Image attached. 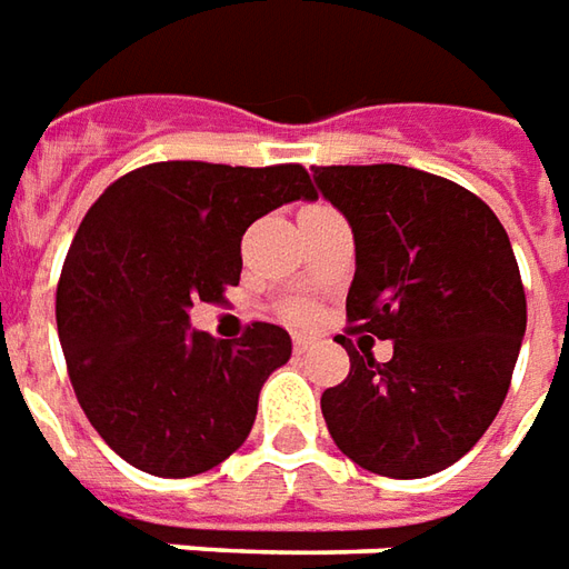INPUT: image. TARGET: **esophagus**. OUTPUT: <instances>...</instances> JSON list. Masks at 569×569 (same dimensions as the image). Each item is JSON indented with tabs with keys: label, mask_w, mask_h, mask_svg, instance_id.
<instances>
[{
	"label": "esophagus",
	"mask_w": 569,
	"mask_h": 569,
	"mask_svg": "<svg viewBox=\"0 0 569 569\" xmlns=\"http://www.w3.org/2000/svg\"><path fill=\"white\" fill-rule=\"evenodd\" d=\"M309 346H312V337H306V333H293V352H300V356H303Z\"/></svg>",
	"instance_id": "34e87169"
}]
</instances>
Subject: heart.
<instances>
[{"label":"heart","mask_w":569,"mask_h":569,"mask_svg":"<svg viewBox=\"0 0 569 569\" xmlns=\"http://www.w3.org/2000/svg\"><path fill=\"white\" fill-rule=\"evenodd\" d=\"M293 318H300V321H303V318H309V309H293Z\"/></svg>","instance_id":"b5f03b06"}]
</instances>
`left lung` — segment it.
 I'll use <instances>...</instances> for the list:
<instances>
[{
    "instance_id": "8db88e82",
    "label": "left lung",
    "mask_w": 569,
    "mask_h": 569,
    "mask_svg": "<svg viewBox=\"0 0 569 569\" xmlns=\"http://www.w3.org/2000/svg\"><path fill=\"white\" fill-rule=\"evenodd\" d=\"M356 236L346 333L392 340L377 361L337 337L349 377L321 395L333 445L386 478H426L466 457L509 392L527 297L506 229L466 187L407 164L316 168Z\"/></svg>"
}]
</instances>
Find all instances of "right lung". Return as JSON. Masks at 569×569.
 <instances>
[{
  "instance_id": "right-lung-1",
  "label": "right lung",
  "mask_w": 569,
  "mask_h": 569,
  "mask_svg": "<svg viewBox=\"0 0 569 569\" xmlns=\"http://www.w3.org/2000/svg\"><path fill=\"white\" fill-rule=\"evenodd\" d=\"M293 199H316L303 164L152 162L84 213L60 269V346L88 422L134 469L201 475L251 435L291 337L251 321L213 340L189 328V306L239 284L241 236Z\"/></svg>"
}]
</instances>
